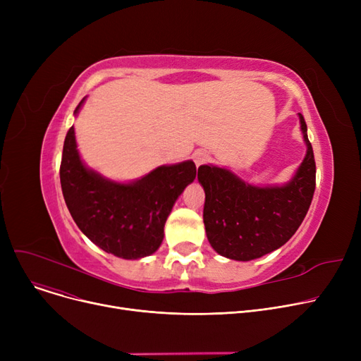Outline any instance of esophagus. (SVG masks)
<instances>
[{
  "instance_id": "esophagus-1",
  "label": "esophagus",
  "mask_w": 361,
  "mask_h": 361,
  "mask_svg": "<svg viewBox=\"0 0 361 361\" xmlns=\"http://www.w3.org/2000/svg\"><path fill=\"white\" fill-rule=\"evenodd\" d=\"M193 161L197 166H200V165H203V164L209 161V154H207L206 150H197L196 154L193 155Z\"/></svg>"
}]
</instances>
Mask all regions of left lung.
Segmentation results:
<instances>
[{"instance_id": "obj_1", "label": "left lung", "mask_w": 361, "mask_h": 361, "mask_svg": "<svg viewBox=\"0 0 361 361\" xmlns=\"http://www.w3.org/2000/svg\"><path fill=\"white\" fill-rule=\"evenodd\" d=\"M298 116L307 154L288 184L255 187L228 169L199 166L203 222L216 253L244 262L262 257L286 244L305 219L314 195L316 162L305 117Z\"/></svg>"}]
</instances>
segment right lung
<instances>
[{
    "instance_id": "obj_1",
    "label": "right lung",
    "mask_w": 361,
    "mask_h": 361,
    "mask_svg": "<svg viewBox=\"0 0 361 361\" xmlns=\"http://www.w3.org/2000/svg\"><path fill=\"white\" fill-rule=\"evenodd\" d=\"M195 178V162L185 161L159 166L136 183H112L82 164L74 128L67 131L60 165L66 204L80 231L114 256L139 259L157 252L171 209Z\"/></svg>"
}]
</instances>
